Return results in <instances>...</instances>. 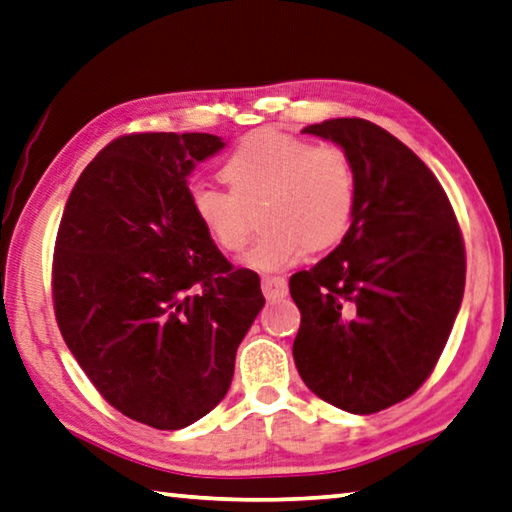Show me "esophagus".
Here are the masks:
<instances>
[{"mask_svg": "<svg viewBox=\"0 0 512 512\" xmlns=\"http://www.w3.org/2000/svg\"><path fill=\"white\" fill-rule=\"evenodd\" d=\"M262 291L266 297H284L288 293V282L280 275H264Z\"/></svg>", "mask_w": 512, "mask_h": 512, "instance_id": "1", "label": "esophagus"}]
</instances>
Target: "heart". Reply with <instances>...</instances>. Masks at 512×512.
Masks as SVG:
<instances>
[{
  "mask_svg": "<svg viewBox=\"0 0 512 512\" xmlns=\"http://www.w3.org/2000/svg\"><path fill=\"white\" fill-rule=\"evenodd\" d=\"M221 176L228 190L210 183L190 188V208L217 248H244L250 217L259 206L262 232L244 255L257 271H282L304 250L336 246L351 228L358 201V176L340 145H313L300 136L262 129L230 152Z\"/></svg>",
  "mask_w": 512,
  "mask_h": 512,
  "instance_id": "obj_1",
  "label": "heart"
}]
</instances>
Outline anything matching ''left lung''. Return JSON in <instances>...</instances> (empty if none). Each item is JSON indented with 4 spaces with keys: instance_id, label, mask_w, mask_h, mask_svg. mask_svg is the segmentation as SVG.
Returning a JSON list of instances; mask_svg holds the SVG:
<instances>
[{
    "instance_id": "obj_1",
    "label": "left lung",
    "mask_w": 512,
    "mask_h": 512,
    "mask_svg": "<svg viewBox=\"0 0 512 512\" xmlns=\"http://www.w3.org/2000/svg\"><path fill=\"white\" fill-rule=\"evenodd\" d=\"M302 132L347 150L358 201L340 246L288 282L302 313L295 367L322 401L374 414L432 374L463 300L466 248L448 194L396 136L362 118Z\"/></svg>"
}]
</instances>
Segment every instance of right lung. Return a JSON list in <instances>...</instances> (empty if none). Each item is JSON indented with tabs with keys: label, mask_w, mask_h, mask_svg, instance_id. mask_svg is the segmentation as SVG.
<instances>
[{
	"label": "right lung",
	"mask_w": 512,
	"mask_h": 512,
	"mask_svg": "<svg viewBox=\"0 0 512 512\" xmlns=\"http://www.w3.org/2000/svg\"><path fill=\"white\" fill-rule=\"evenodd\" d=\"M224 145L197 132L116 138L73 185L55 239L64 342L109 405L156 430L215 410L266 302L259 275L232 268L190 208V172Z\"/></svg>",
	"instance_id": "add662e5"
}]
</instances>
